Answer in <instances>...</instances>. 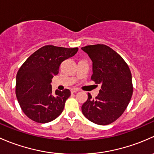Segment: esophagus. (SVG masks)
Segmentation results:
<instances>
[{"label": "esophagus", "mask_w": 154, "mask_h": 154, "mask_svg": "<svg viewBox=\"0 0 154 154\" xmlns=\"http://www.w3.org/2000/svg\"><path fill=\"white\" fill-rule=\"evenodd\" d=\"M79 91V90L78 89H75V88H72L71 89V93H77V92Z\"/></svg>", "instance_id": "34e87169"}]
</instances>
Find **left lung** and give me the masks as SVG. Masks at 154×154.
Masks as SVG:
<instances>
[{"instance_id": "1", "label": "left lung", "mask_w": 154, "mask_h": 154, "mask_svg": "<svg viewBox=\"0 0 154 154\" xmlns=\"http://www.w3.org/2000/svg\"><path fill=\"white\" fill-rule=\"evenodd\" d=\"M93 61L91 80L101 85L95 99L88 93L82 106V113L95 124L107 125L115 122L126 110L133 95L132 75L125 60L104 44L82 47Z\"/></svg>"}]
</instances>
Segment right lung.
I'll use <instances>...</instances> for the list:
<instances>
[{
	"label": "right lung",
	"mask_w": 154,
	"mask_h": 154,
	"mask_svg": "<svg viewBox=\"0 0 154 154\" xmlns=\"http://www.w3.org/2000/svg\"><path fill=\"white\" fill-rule=\"evenodd\" d=\"M79 48L46 45L32 54L16 75L15 93L20 108L32 121L47 123L55 119L64 110L70 91H52V79L64 60L76 54Z\"/></svg>",
	"instance_id": "obj_1"
}]
</instances>
